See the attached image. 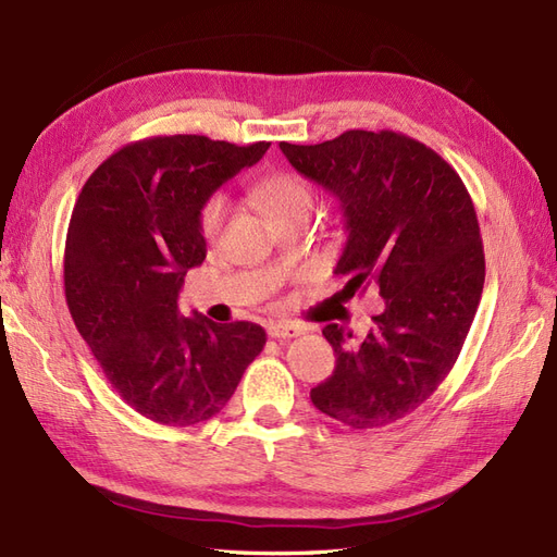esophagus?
I'll use <instances>...</instances> for the list:
<instances>
[{
	"label": "esophagus",
	"instance_id": "obj_1",
	"mask_svg": "<svg viewBox=\"0 0 557 557\" xmlns=\"http://www.w3.org/2000/svg\"><path fill=\"white\" fill-rule=\"evenodd\" d=\"M267 333L271 337H276V341H290V337L302 335L305 329H302V325L293 323V321H269L267 323Z\"/></svg>",
	"mask_w": 557,
	"mask_h": 557
}]
</instances>
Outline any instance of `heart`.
<instances>
[{
  "label": "heart",
  "mask_w": 557,
  "mask_h": 557,
  "mask_svg": "<svg viewBox=\"0 0 557 557\" xmlns=\"http://www.w3.org/2000/svg\"><path fill=\"white\" fill-rule=\"evenodd\" d=\"M257 202H260L262 212L269 216L271 222L288 220L295 214H307L314 206V188L305 180V176L295 172H274L264 176V180L255 186ZM226 214V200L214 194L206 202H202L200 214H198V226L200 234L206 238H214L220 234L222 222Z\"/></svg>",
  "instance_id": "heart-1"
}]
</instances>
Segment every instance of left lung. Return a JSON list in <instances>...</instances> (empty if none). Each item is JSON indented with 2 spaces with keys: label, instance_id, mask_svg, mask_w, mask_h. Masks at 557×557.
I'll return each mask as SVG.
<instances>
[{
  "label": "left lung",
  "instance_id": "8db88e82",
  "mask_svg": "<svg viewBox=\"0 0 557 557\" xmlns=\"http://www.w3.org/2000/svg\"><path fill=\"white\" fill-rule=\"evenodd\" d=\"M281 151L341 200L345 290L375 286L385 302L357 345L325 325L335 371L309 397L351 430L385 428L442 385L466 343L484 288L478 212L449 162L399 132L349 129L314 146L281 141Z\"/></svg>",
  "mask_w": 557,
  "mask_h": 557
}]
</instances>
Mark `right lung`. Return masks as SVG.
Returning <instances> with one entry per match:
<instances>
[{"mask_svg":"<svg viewBox=\"0 0 557 557\" xmlns=\"http://www.w3.org/2000/svg\"><path fill=\"white\" fill-rule=\"evenodd\" d=\"M267 148L148 137L106 158L77 196L63 255L67 309L108 383L153 423L216 416L264 349L262 325L180 317L176 297L206 260L202 202Z\"/></svg>","mask_w":557,"mask_h":557,"instance_id":"1","label":"right lung"}]
</instances>
